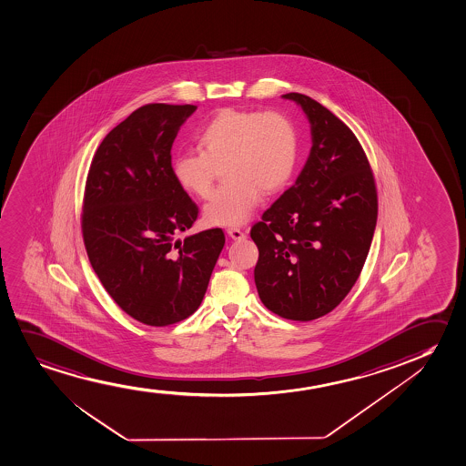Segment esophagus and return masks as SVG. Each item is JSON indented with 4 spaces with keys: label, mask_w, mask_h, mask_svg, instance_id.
I'll use <instances>...</instances> for the list:
<instances>
[{
    "label": "esophagus",
    "mask_w": 466,
    "mask_h": 466,
    "mask_svg": "<svg viewBox=\"0 0 466 466\" xmlns=\"http://www.w3.org/2000/svg\"><path fill=\"white\" fill-rule=\"evenodd\" d=\"M228 236H229L232 240H243V238L247 237L243 234L242 230L236 229V228H234V229H228Z\"/></svg>",
    "instance_id": "1"
}]
</instances>
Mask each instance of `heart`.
<instances>
[{
	"instance_id": "heart-1",
	"label": "heart",
	"mask_w": 466,
	"mask_h": 466,
	"mask_svg": "<svg viewBox=\"0 0 466 466\" xmlns=\"http://www.w3.org/2000/svg\"><path fill=\"white\" fill-rule=\"evenodd\" d=\"M199 151L174 157L172 176L187 194L206 199L218 166L223 187L204 207L210 226H242L264 199L277 193L296 169L299 137L292 121L279 112L223 109L196 134Z\"/></svg>"
}]
</instances>
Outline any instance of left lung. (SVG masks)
<instances>
[{
  "mask_svg": "<svg viewBox=\"0 0 466 466\" xmlns=\"http://www.w3.org/2000/svg\"><path fill=\"white\" fill-rule=\"evenodd\" d=\"M311 131L309 159L262 221L254 283L275 315L313 320L330 313L362 272L378 218L375 180L354 133L311 97L288 93Z\"/></svg>",
  "mask_w": 466,
  "mask_h": 466,
  "instance_id": "1",
  "label": "left lung"
}]
</instances>
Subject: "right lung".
<instances>
[{"label":"right lung","mask_w":466,"mask_h":466,"mask_svg":"<svg viewBox=\"0 0 466 466\" xmlns=\"http://www.w3.org/2000/svg\"><path fill=\"white\" fill-rule=\"evenodd\" d=\"M196 106L147 104L97 147L85 185V248L125 313L147 326L187 319L206 296L221 229L177 238L198 207L172 176V144Z\"/></svg>","instance_id":"right-lung-1"}]
</instances>
